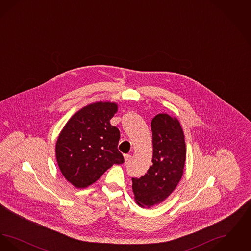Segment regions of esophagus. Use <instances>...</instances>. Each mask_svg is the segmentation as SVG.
<instances>
[{
  "mask_svg": "<svg viewBox=\"0 0 251 251\" xmlns=\"http://www.w3.org/2000/svg\"><path fill=\"white\" fill-rule=\"evenodd\" d=\"M131 159V155L130 154H124V160L125 162H128Z\"/></svg>",
  "mask_w": 251,
  "mask_h": 251,
  "instance_id": "esophagus-1",
  "label": "esophagus"
}]
</instances>
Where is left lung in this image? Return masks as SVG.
I'll return each instance as SVG.
<instances>
[{"label": "left lung", "mask_w": 251, "mask_h": 251, "mask_svg": "<svg viewBox=\"0 0 251 251\" xmlns=\"http://www.w3.org/2000/svg\"><path fill=\"white\" fill-rule=\"evenodd\" d=\"M152 166L140 178H131L137 204L151 207L164 201L181 179L186 159L183 131L179 121L167 114L151 120Z\"/></svg>", "instance_id": "obj_1"}]
</instances>
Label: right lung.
<instances>
[{"label": "right lung", "instance_id": "1", "mask_svg": "<svg viewBox=\"0 0 251 251\" xmlns=\"http://www.w3.org/2000/svg\"><path fill=\"white\" fill-rule=\"evenodd\" d=\"M118 111L116 103L96 102L74 114L60 132L55 152L64 177L84 188L114 164L124 163L118 150L120 130L110 124Z\"/></svg>", "mask_w": 251, "mask_h": 251}]
</instances>
